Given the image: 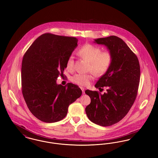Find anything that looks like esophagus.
Returning <instances> with one entry per match:
<instances>
[{
	"label": "esophagus",
	"mask_w": 158,
	"mask_h": 158,
	"mask_svg": "<svg viewBox=\"0 0 158 158\" xmlns=\"http://www.w3.org/2000/svg\"><path fill=\"white\" fill-rule=\"evenodd\" d=\"M81 90L83 91V94H84V93H84V89H83L82 87H81Z\"/></svg>",
	"instance_id": "34e87169"
}]
</instances>
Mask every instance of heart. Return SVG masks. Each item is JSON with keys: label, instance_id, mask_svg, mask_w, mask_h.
<instances>
[{"label": "heart", "instance_id": "b5f03b06", "mask_svg": "<svg viewBox=\"0 0 158 158\" xmlns=\"http://www.w3.org/2000/svg\"><path fill=\"white\" fill-rule=\"evenodd\" d=\"M78 54L90 62L89 71L93 72L98 77L104 75L111 67L113 62V56L110 51H102L100 48L91 44L83 45L78 50ZM66 66L69 71L74 69V59L73 55H69L67 59ZM92 73L76 74L71 77L70 80L72 83L80 86L87 87L89 85L90 81L93 79Z\"/></svg>", "mask_w": 158, "mask_h": 158}]
</instances>
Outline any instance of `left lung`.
Segmentation results:
<instances>
[{
  "label": "left lung",
  "instance_id": "obj_1",
  "mask_svg": "<svg viewBox=\"0 0 158 158\" xmlns=\"http://www.w3.org/2000/svg\"><path fill=\"white\" fill-rule=\"evenodd\" d=\"M104 44L113 56V62L95 87L108 88L103 94L98 91L87 90L91 99L85 108L89 119L103 127L115 124L128 114L136 99L140 78V67L135 54L121 39L115 35L95 40Z\"/></svg>",
  "mask_w": 158,
  "mask_h": 158
}]
</instances>
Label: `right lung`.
<instances>
[{"label": "right lung", "mask_w": 158, "mask_h": 158, "mask_svg": "<svg viewBox=\"0 0 158 158\" xmlns=\"http://www.w3.org/2000/svg\"><path fill=\"white\" fill-rule=\"evenodd\" d=\"M74 37L45 33L39 37L26 51L21 66L22 93L34 116L44 123L64 119L70 104L82 91L74 84H56L64 75L68 56L77 46Z\"/></svg>", "instance_id": "add662e5"}]
</instances>
